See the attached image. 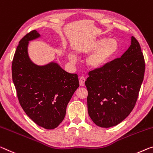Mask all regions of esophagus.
<instances>
[{"mask_svg":"<svg viewBox=\"0 0 153 153\" xmlns=\"http://www.w3.org/2000/svg\"><path fill=\"white\" fill-rule=\"evenodd\" d=\"M86 81V78L83 76H81L79 77V84H80L81 86H84V83H85Z\"/></svg>","mask_w":153,"mask_h":153,"instance_id":"1","label":"esophagus"}]
</instances>
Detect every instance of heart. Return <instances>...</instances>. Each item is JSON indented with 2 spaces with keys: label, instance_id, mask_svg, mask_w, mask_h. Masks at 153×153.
<instances>
[{
  "label": "heart",
  "instance_id": "b5f03b06",
  "mask_svg": "<svg viewBox=\"0 0 153 153\" xmlns=\"http://www.w3.org/2000/svg\"><path fill=\"white\" fill-rule=\"evenodd\" d=\"M119 50V44L114 38L99 39L91 46V50H94L86 59V65L93 69H99L115 56ZM72 63L76 62V57L70 53L68 56Z\"/></svg>",
  "mask_w": 153,
  "mask_h": 153
}]
</instances>
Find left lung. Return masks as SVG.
<instances>
[{
	"instance_id": "left-lung-1",
	"label": "left lung",
	"mask_w": 153,
	"mask_h": 153,
	"mask_svg": "<svg viewBox=\"0 0 153 153\" xmlns=\"http://www.w3.org/2000/svg\"><path fill=\"white\" fill-rule=\"evenodd\" d=\"M131 45L121 56L88 72L89 116L99 127L117 125L131 112L144 79L145 62L140 43L131 37Z\"/></svg>"
}]
</instances>
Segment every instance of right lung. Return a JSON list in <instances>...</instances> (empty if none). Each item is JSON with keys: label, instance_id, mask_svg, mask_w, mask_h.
<instances>
[{"label": "right lung", "instance_id": "right-lung-1", "mask_svg": "<svg viewBox=\"0 0 153 153\" xmlns=\"http://www.w3.org/2000/svg\"><path fill=\"white\" fill-rule=\"evenodd\" d=\"M39 37L34 30L20 41L12 62V79L28 117L40 127L53 129L63 120L67 104L79 84L77 74L65 71L56 62L39 66L31 61L29 42Z\"/></svg>", "mask_w": 153, "mask_h": 153}]
</instances>
